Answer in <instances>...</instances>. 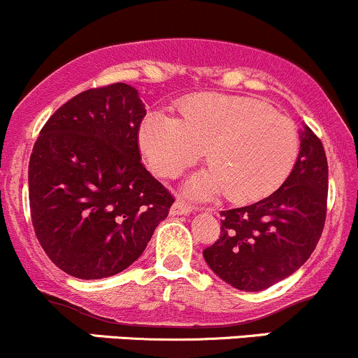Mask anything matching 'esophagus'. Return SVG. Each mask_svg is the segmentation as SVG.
<instances>
[{"label":"esophagus","mask_w":358,"mask_h":358,"mask_svg":"<svg viewBox=\"0 0 358 358\" xmlns=\"http://www.w3.org/2000/svg\"><path fill=\"white\" fill-rule=\"evenodd\" d=\"M191 211H193V206H191L189 203L184 201V199H178V201L172 205L171 215H189Z\"/></svg>","instance_id":"obj_1"}]
</instances>
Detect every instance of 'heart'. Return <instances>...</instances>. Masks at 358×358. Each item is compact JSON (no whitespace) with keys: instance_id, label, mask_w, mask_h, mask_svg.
<instances>
[{"instance_id":"heart-1","label":"heart","mask_w":358,"mask_h":358,"mask_svg":"<svg viewBox=\"0 0 358 358\" xmlns=\"http://www.w3.org/2000/svg\"><path fill=\"white\" fill-rule=\"evenodd\" d=\"M147 162L159 178L182 174L205 155L210 169L189 193L225 191L230 201L264 198L288 178L299 155L294 122L266 103L237 95H196L180 102L179 119L148 114L138 131Z\"/></svg>"}]
</instances>
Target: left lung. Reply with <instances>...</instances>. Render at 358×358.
<instances>
[{
  "instance_id": "8db88e82",
  "label": "left lung",
  "mask_w": 358,
  "mask_h": 358,
  "mask_svg": "<svg viewBox=\"0 0 358 358\" xmlns=\"http://www.w3.org/2000/svg\"><path fill=\"white\" fill-rule=\"evenodd\" d=\"M328 203V160L309 126L285 182L261 201L222 211L220 237L203 251L224 282L245 292L275 285L309 259L321 239Z\"/></svg>"
}]
</instances>
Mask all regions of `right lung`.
I'll return each mask as SVG.
<instances>
[{
	"label": "right lung",
	"mask_w": 358,
	"mask_h": 358,
	"mask_svg": "<svg viewBox=\"0 0 358 358\" xmlns=\"http://www.w3.org/2000/svg\"><path fill=\"white\" fill-rule=\"evenodd\" d=\"M136 88H90L48 119L29 162L30 217L59 270L107 278L133 264L174 203L141 164Z\"/></svg>",
	"instance_id": "1"
}]
</instances>
